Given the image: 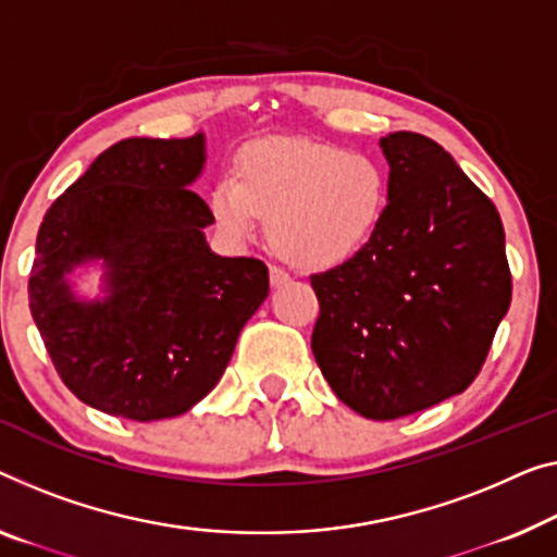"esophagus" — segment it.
<instances>
[{
	"instance_id": "34e87169",
	"label": "esophagus",
	"mask_w": 557,
	"mask_h": 557,
	"mask_svg": "<svg viewBox=\"0 0 557 557\" xmlns=\"http://www.w3.org/2000/svg\"><path fill=\"white\" fill-rule=\"evenodd\" d=\"M289 282V275L282 268H277V264H272L270 268V285L272 287H282V285H287Z\"/></svg>"
}]
</instances>
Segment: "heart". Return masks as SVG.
<instances>
[{
    "label": "heart",
    "mask_w": 557,
    "mask_h": 557,
    "mask_svg": "<svg viewBox=\"0 0 557 557\" xmlns=\"http://www.w3.org/2000/svg\"><path fill=\"white\" fill-rule=\"evenodd\" d=\"M389 177L375 154L307 139H262L237 157L235 177L214 185L210 210L230 239L268 220L275 252L310 270L335 268L375 237Z\"/></svg>",
    "instance_id": "1"
}]
</instances>
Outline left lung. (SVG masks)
I'll return each instance as SVG.
<instances>
[{"label":"left lung","mask_w":557,"mask_h":557,"mask_svg":"<svg viewBox=\"0 0 557 557\" xmlns=\"http://www.w3.org/2000/svg\"><path fill=\"white\" fill-rule=\"evenodd\" d=\"M389 202L375 237L312 275V352L347 408L397 420L468 389L510 307L500 214L443 147L380 139Z\"/></svg>","instance_id":"8db88e82"}]
</instances>
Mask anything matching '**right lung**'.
Listing matches in <instances>:
<instances>
[{"label": "right lung", "instance_id": "add662e5", "mask_svg": "<svg viewBox=\"0 0 557 557\" xmlns=\"http://www.w3.org/2000/svg\"><path fill=\"white\" fill-rule=\"evenodd\" d=\"M205 135L129 137L104 149L49 207L29 310L62 383L107 414L149 422L187 412L225 372L270 293L268 264L210 252V207L187 185ZM106 262L104 301L82 304L63 275Z\"/></svg>", "mask_w": 557, "mask_h": 557}]
</instances>
